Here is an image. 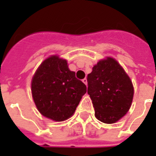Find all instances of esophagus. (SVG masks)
Masks as SVG:
<instances>
[{"label": "esophagus", "mask_w": 156, "mask_h": 156, "mask_svg": "<svg viewBox=\"0 0 156 156\" xmlns=\"http://www.w3.org/2000/svg\"><path fill=\"white\" fill-rule=\"evenodd\" d=\"M83 83H85L86 85H87V78H84V79H83Z\"/></svg>", "instance_id": "obj_1"}]
</instances>
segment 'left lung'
I'll return each instance as SVG.
<instances>
[{
	"mask_svg": "<svg viewBox=\"0 0 156 156\" xmlns=\"http://www.w3.org/2000/svg\"><path fill=\"white\" fill-rule=\"evenodd\" d=\"M87 93L99 121L112 124L130 108L133 87L121 65L112 57L101 60L87 75Z\"/></svg>",
	"mask_w": 156,
	"mask_h": 156,
	"instance_id": "8db88e82",
	"label": "left lung"
}]
</instances>
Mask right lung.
Returning a JSON list of instances; mask_svg holds the SVG:
<instances>
[{
	"mask_svg": "<svg viewBox=\"0 0 156 156\" xmlns=\"http://www.w3.org/2000/svg\"><path fill=\"white\" fill-rule=\"evenodd\" d=\"M87 87L68 68L67 61L52 56L43 61L31 81V93L43 116L55 121L72 116Z\"/></svg>",
	"mask_w": 156,
	"mask_h": 156,
	"instance_id": "1",
	"label": "right lung"
}]
</instances>
